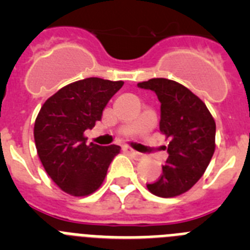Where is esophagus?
I'll use <instances>...</instances> for the list:
<instances>
[{
	"instance_id": "1",
	"label": "esophagus",
	"mask_w": 250,
	"mask_h": 250,
	"mask_svg": "<svg viewBox=\"0 0 250 250\" xmlns=\"http://www.w3.org/2000/svg\"><path fill=\"white\" fill-rule=\"evenodd\" d=\"M125 150H126V151L129 152V154L132 156V158L136 159V160H141V159L144 158V155H143L141 152H138V151H136V150L131 149V147H126V149H125Z\"/></svg>"
}]
</instances>
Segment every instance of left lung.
I'll use <instances>...</instances> for the list:
<instances>
[{
	"mask_svg": "<svg viewBox=\"0 0 250 250\" xmlns=\"http://www.w3.org/2000/svg\"><path fill=\"white\" fill-rule=\"evenodd\" d=\"M151 90L160 101V131L167 139L169 158L163 173L151 184V194L174 198L187 193L205 173L215 151V121L207 105L182 83L150 79L138 83Z\"/></svg>",
	"mask_w": 250,
	"mask_h": 250,
	"instance_id": "obj_1",
	"label": "left lung"
}]
</instances>
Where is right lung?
Returning a JSON list of instances; mask_svg holds the SVG:
<instances>
[{"label": "right lung", "mask_w": 250, "mask_h": 250, "mask_svg": "<svg viewBox=\"0 0 250 250\" xmlns=\"http://www.w3.org/2000/svg\"><path fill=\"white\" fill-rule=\"evenodd\" d=\"M124 81L87 77L60 89L45 101L34 127L37 155L47 175L65 193L87 196L103 184L120 146L86 145L85 130L101 120L106 104Z\"/></svg>", "instance_id": "add662e5"}]
</instances>
